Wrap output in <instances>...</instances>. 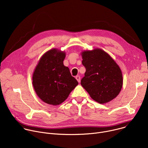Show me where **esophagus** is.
I'll return each mask as SVG.
<instances>
[{"label":"esophagus","instance_id":"esophagus-1","mask_svg":"<svg viewBox=\"0 0 148 148\" xmlns=\"http://www.w3.org/2000/svg\"><path fill=\"white\" fill-rule=\"evenodd\" d=\"M75 78L77 79V80L78 81V82H79V81H80V77H79V75H77V76L75 77Z\"/></svg>","mask_w":148,"mask_h":148}]
</instances>
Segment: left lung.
Here are the masks:
<instances>
[{
    "instance_id": "left-lung-1",
    "label": "left lung",
    "mask_w": 148,
    "mask_h": 148,
    "mask_svg": "<svg viewBox=\"0 0 148 148\" xmlns=\"http://www.w3.org/2000/svg\"><path fill=\"white\" fill-rule=\"evenodd\" d=\"M86 71L81 84L95 101L104 103L115 98L121 90V70L115 61L101 49L82 53Z\"/></svg>"
}]
</instances>
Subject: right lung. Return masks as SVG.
Listing matches in <instances>:
<instances>
[{
    "label": "right lung",
    "instance_id": "right-lung-1",
    "mask_svg": "<svg viewBox=\"0 0 148 148\" xmlns=\"http://www.w3.org/2000/svg\"><path fill=\"white\" fill-rule=\"evenodd\" d=\"M65 57L64 52L56 49L49 50L41 57L33 73L34 90L47 103H61L78 84L69 67L63 64Z\"/></svg>",
    "mask_w": 148,
    "mask_h": 148
}]
</instances>
